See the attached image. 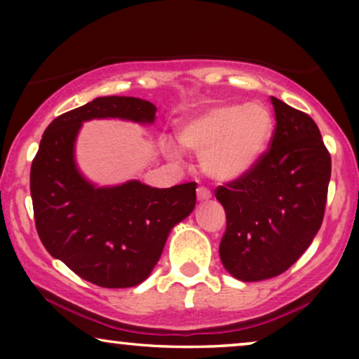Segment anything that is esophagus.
Listing matches in <instances>:
<instances>
[{
  "label": "esophagus",
  "mask_w": 359,
  "mask_h": 359,
  "mask_svg": "<svg viewBox=\"0 0 359 359\" xmlns=\"http://www.w3.org/2000/svg\"><path fill=\"white\" fill-rule=\"evenodd\" d=\"M210 198H212V193H210L208 188H203V186L198 188V199L199 201H209Z\"/></svg>",
  "instance_id": "34e87169"
}]
</instances>
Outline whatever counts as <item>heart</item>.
Returning a JSON list of instances; mask_svg holds the SVG:
<instances>
[{"instance_id": "1", "label": "heart", "mask_w": 359, "mask_h": 359, "mask_svg": "<svg viewBox=\"0 0 359 359\" xmlns=\"http://www.w3.org/2000/svg\"><path fill=\"white\" fill-rule=\"evenodd\" d=\"M273 132V112L263 102H219L186 121L178 137L186 150L201 156L209 178L229 183L257 166L271 144ZM165 151L173 158L180 156L170 142Z\"/></svg>"}]
</instances>
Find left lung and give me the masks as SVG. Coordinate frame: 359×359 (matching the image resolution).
Segmentation results:
<instances>
[{"label":"left lung","instance_id":"obj_1","mask_svg":"<svg viewBox=\"0 0 359 359\" xmlns=\"http://www.w3.org/2000/svg\"><path fill=\"white\" fill-rule=\"evenodd\" d=\"M269 150L242 178L219 186L227 229L220 259L233 278L263 281L291 268L320 229L332 158L311 116L271 96Z\"/></svg>","mask_w":359,"mask_h":359}]
</instances>
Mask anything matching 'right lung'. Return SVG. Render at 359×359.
Returning <instances> with one entry per match:
<instances>
[{
	"label": "right lung",
	"instance_id": "obj_1",
	"mask_svg": "<svg viewBox=\"0 0 359 359\" xmlns=\"http://www.w3.org/2000/svg\"><path fill=\"white\" fill-rule=\"evenodd\" d=\"M156 107L130 96L96 97L50 122L31 166V198L41 242L53 258L101 287L144 283L171 229L196 205V183L151 188L137 180L97 186L75 160L83 122L154 124Z\"/></svg>",
	"mask_w": 359,
	"mask_h": 359
}]
</instances>
